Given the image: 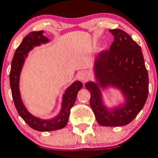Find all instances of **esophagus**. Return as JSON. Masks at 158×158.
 I'll use <instances>...</instances> for the list:
<instances>
[{"label": "esophagus", "instance_id": "esophagus-1", "mask_svg": "<svg viewBox=\"0 0 158 158\" xmlns=\"http://www.w3.org/2000/svg\"><path fill=\"white\" fill-rule=\"evenodd\" d=\"M77 78L79 81H81V82H84V81L88 79L89 76L87 75L86 73H85V72H81V73H79V74L77 75Z\"/></svg>", "mask_w": 158, "mask_h": 158}]
</instances>
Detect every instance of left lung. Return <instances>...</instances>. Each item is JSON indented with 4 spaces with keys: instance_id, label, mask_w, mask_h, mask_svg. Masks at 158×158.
I'll return each mask as SVG.
<instances>
[{
    "instance_id": "8db88e82",
    "label": "left lung",
    "mask_w": 158,
    "mask_h": 158,
    "mask_svg": "<svg viewBox=\"0 0 158 158\" xmlns=\"http://www.w3.org/2000/svg\"><path fill=\"white\" fill-rule=\"evenodd\" d=\"M114 37L110 48L93 62L94 81L85 83L90 92V106L101 126L127 125L143 109L148 96V73L141 48L120 29L109 30ZM110 88L119 91L122 100L113 107L104 99Z\"/></svg>"
}]
</instances>
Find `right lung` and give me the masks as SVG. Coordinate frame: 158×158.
Segmentation results:
<instances>
[{
  "label": "right lung",
  "instance_id": "obj_1",
  "mask_svg": "<svg viewBox=\"0 0 158 158\" xmlns=\"http://www.w3.org/2000/svg\"><path fill=\"white\" fill-rule=\"evenodd\" d=\"M50 40L44 35V31H32L23 38L22 42L15 51L10 72V85L12 97L18 114L32 129L38 131H52L62 129L66 126L69 117L70 109L76 102L77 93L82 88V83L74 81L62 95L61 108L56 116L49 119H42L34 116L27 110L22 100L20 91V76L28 53L35 47L47 44Z\"/></svg>",
  "mask_w": 158,
  "mask_h": 158
}]
</instances>
